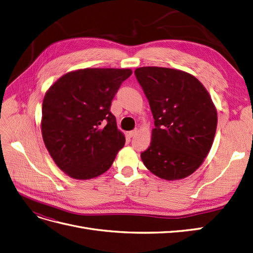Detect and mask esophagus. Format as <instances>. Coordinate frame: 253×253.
Instances as JSON below:
<instances>
[{"label":"esophagus","instance_id":"34e87169","mask_svg":"<svg viewBox=\"0 0 253 253\" xmlns=\"http://www.w3.org/2000/svg\"><path fill=\"white\" fill-rule=\"evenodd\" d=\"M137 133H138V129H133V131H129L128 132V136L129 137H134Z\"/></svg>","mask_w":253,"mask_h":253}]
</instances>
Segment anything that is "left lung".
<instances>
[{
    "label": "left lung",
    "mask_w": 253,
    "mask_h": 253,
    "mask_svg": "<svg viewBox=\"0 0 253 253\" xmlns=\"http://www.w3.org/2000/svg\"><path fill=\"white\" fill-rule=\"evenodd\" d=\"M135 76L154 117L150 147L141 160L166 180L185 178L204 163L212 147L217 112L203 84L189 73L143 66Z\"/></svg>",
    "instance_id": "obj_1"
}]
</instances>
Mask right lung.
I'll use <instances>...</instances> for the list:
<instances>
[{
  "label": "right lung",
  "mask_w": 253,
  "mask_h": 253,
  "mask_svg": "<svg viewBox=\"0 0 253 253\" xmlns=\"http://www.w3.org/2000/svg\"><path fill=\"white\" fill-rule=\"evenodd\" d=\"M129 68H84L60 77L42 104V137L53 162L75 179L108 171L126 137L111 104Z\"/></svg>",
  "instance_id": "right-lung-1"
}]
</instances>
